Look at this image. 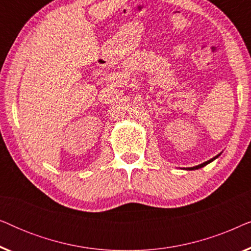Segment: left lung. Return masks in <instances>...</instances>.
Listing matches in <instances>:
<instances>
[{"instance_id":"left-lung-1","label":"left lung","mask_w":251,"mask_h":251,"mask_svg":"<svg viewBox=\"0 0 251 251\" xmlns=\"http://www.w3.org/2000/svg\"><path fill=\"white\" fill-rule=\"evenodd\" d=\"M218 157V155L217 156H215V157H212L211 160H209V161H207V162H204V163H202V164H199V166H197V167H193V168H188V169L190 170H195V169H199V168H202V167H204V166H207L208 163H210V162H212V161H214L215 159H217Z\"/></svg>"}]
</instances>
